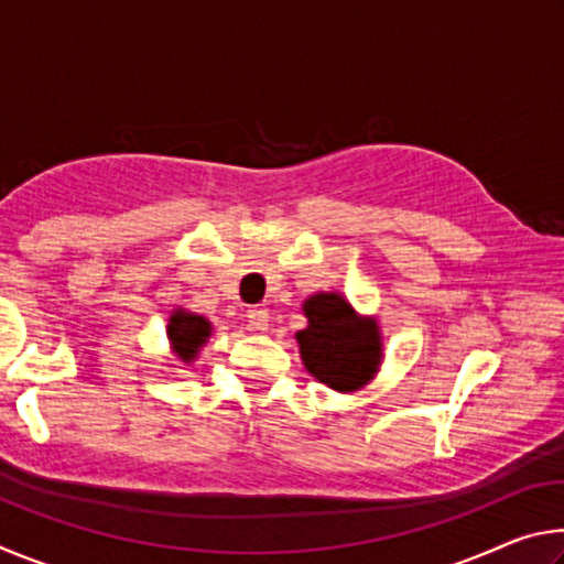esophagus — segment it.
Returning <instances> with one entry per match:
<instances>
[{
  "label": "esophagus",
  "mask_w": 564,
  "mask_h": 564,
  "mask_svg": "<svg viewBox=\"0 0 564 564\" xmlns=\"http://www.w3.org/2000/svg\"><path fill=\"white\" fill-rule=\"evenodd\" d=\"M246 323L251 330H265L269 328V311L265 308H251L246 313Z\"/></svg>",
  "instance_id": "1"
}]
</instances>
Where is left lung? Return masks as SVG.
Masks as SVG:
<instances>
[{"label":"left lung","instance_id":"left-lung-1","mask_svg":"<svg viewBox=\"0 0 564 564\" xmlns=\"http://www.w3.org/2000/svg\"><path fill=\"white\" fill-rule=\"evenodd\" d=\"M308 326L295 333L308 373L338 393L368 386L383 360L376 318H362L340 293H316L303 303Z\"/></svg>","mask_w":564,"mask_h":564}]
</instances>
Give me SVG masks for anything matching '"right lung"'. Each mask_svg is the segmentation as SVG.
Returning a JSON list of instances; mask_svg holds the SVG:
<instances>
[{
	"label": "right lung",
	"mask_w": 564,
	"mask_h": 564,
	"mask_svg": "<svg viewBox=\"0 0 564 564\" xmlns=\"http://www.w3.org/2000/svg\"><path fill=\"white\" fill-rule=\"evenodd\" d=\"M212 323H208L204 316H196V313H188L184 308H176L169 316V326H166V336L171 340V350L176 352V358L181 362H191L198 350H202L204 343L212 338Z\"/></svg>",
	"instance_id": "add662e5"
}]
</instances>
